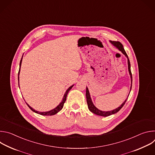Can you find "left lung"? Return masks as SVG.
I'll return each mask as SVG.
<instances>
[{"label":"left lung","instance_id":"left-lung-1","mask_svg":"<svg viewBox=\"0 0 155 155\" xmlns=\"http://www.w3.org/2000/svg\"><path fill=\"white\" fill-rule=\"evenodd\" d=\"M110 42H111L114 45H115V47H117L127 58V62H128V69H129V74H130V78H131V83H132V74H131V71H130V61H129V59L128 58V56L123 48V46L122 44L120 42V41H110ZM131 87H132V84H131V86H130V90H131ZM86 101H87V107H88V108H89V110H90V111L91 112H93V114H96V115H99V116H103V117H108L109 115H111L112 114H116L117 112H118L119 110L123 107V105H124L125 102H126L127 99L121 104V106H120L118 108L114 110H112V111H109V112H104V111H101V110L97 109L94 105V104H93V102L91 101V97H90V93H89V91H88V89L87 87H86Z\"/></svg>","mask_w":155,"mask_h":155}]
</instances>
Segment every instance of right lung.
Masks as SVG:
<instances>
[{
  "label": "right lung",
  "instance_id": "obj_1",
  "mask_svg": "<svg viewBox=\"0 0 155 155\" xmlns=\"http://www.w3.org/2000/svg\"><path fill=\"white\" fill-rule=\"evenodd\" d=\"M22 58H21V61H20V63H19V72H18V84H19V71H20V67H21V62H22ZM73 86H74V85H72V86H71V87H69L68 88V90L67 91H66V92H65V93L64 94V97H63L62 101V102L59 104V105H58L55 108H54V109L50 110V111H49V112H40L36 111V110H35L34 109H33V108H32V107H31L28 104H27V105H28V106L32 110L33 112H35V113H37V114H40V115H45V116H51V115H55V114H56L58 112H59L60 111V110L63 108L64 104V103H65V101H66V98H67V95H68L69 91L71 90V88L73 87Z\"/></svg>",
  "mask_w": 155,
  "mask_h": 155
}]
</instances>
